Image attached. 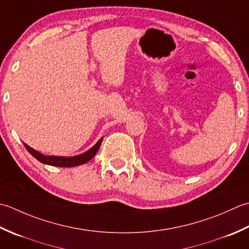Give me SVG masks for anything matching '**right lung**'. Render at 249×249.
<instances>
[{
  "label": "right lung",
  "instance_id": "obj_1",
  "mask_svg": "<svg viewBox=\"0 0 249 249\" xmlns=\"http://www.w3.org/2000/svg\"><path fill=\"white\" fill-rule=\"evenodd\" d=\"M103 138L100 139L93 147L86 151V153L78 155V156H74V157H58V156H45L43 154L38 153L35 149H33L32 147H30L29 145L24 144V147L27 148V150L31 154L35 159H37L39 162H42L44 164H48V165H53V166H61V167H72V166H77L80 164H84L86 162H88L94 157V155L98 153V150L101 146V143H102Z\"/></svg>",
  "mask_w": 249,
  "mask_h": 249
}]
</instances>
